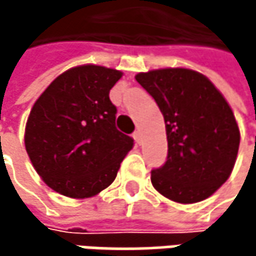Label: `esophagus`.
<instances>
[{
  "mask_svg": "<svg viewBox=\"0 0 256 256\" xmlns=\"http://www.w3.org/2000/svg\"><path fill=\"white\" fill-rule=\"evenodd\" d=\"M133 139H134L138 144H140V140H142V133H140V130H136V132L133 133Z\"/></svg>",
  "mask_w": 256,
  "mask_h": 256,
  "instance_id": "1",
  "label": "esophagus"
}]
</instances>
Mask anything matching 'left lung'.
<instances>
[{"mask_svg":"<svg viewBox=\"0 0 256 256\" xmlns=\"http://www.w3.org/2000/svg\"><path fill=\"white\" fill-rule=\"evenodd\" d=\"M134 78L154 98L166 124L168 160L151 172L152 186L180 204L210 197L230 178L238 152L240 130L228 102L194 70H152Z\"/></svg>","mask_w":256,"mask_h":256,"instance_id":"1","label":"left lung"}]
</instances>
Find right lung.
<instances>
[{"mask_svg": "<svg viewBox=\"0 0 256 256\" xmlns=\"http://www.w3.org/2000/svg\"><path fill=\"white\" fill-rule=\"evenodd\" d=\"M122 71L93 64L74 66L35 100L25 148L41 179L56 192L88 198L110 186L133 139L116 128L110 90Z\"/></svg>", "mask_w": 256, "mask_h": 256, "instance_id": "right-lung-1", "label": "right lung"}]
</instances>
